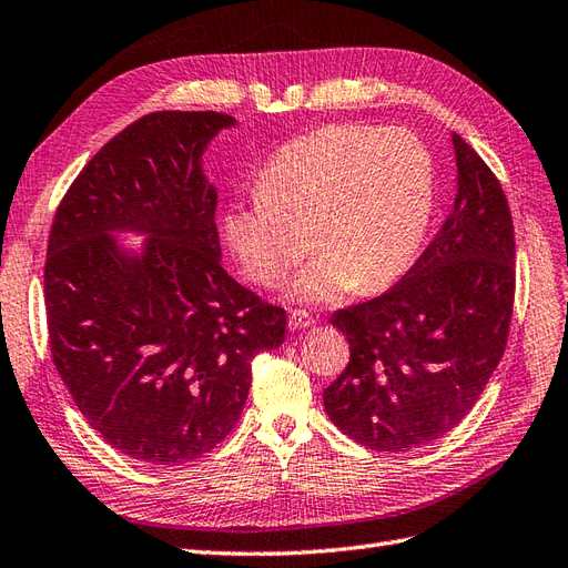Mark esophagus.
<instances>
[{"instance_id":"esophagus-1","label":"esophagus","mask_w":568,"mask_h":568,"mask_svg":"<svg viewBox=\"0 0 568 568\" xmlns=\"http://www.w3.org/2000/svg\"><path fill=\"white\" fill-rule=\"evenodd\" d=\"M313 323H315L313 315L306 313V311H292V313H288V327H292V329H306Z\"/></svg>"}]
</instances>
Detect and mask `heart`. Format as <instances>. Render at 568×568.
Segmentation results:
<instances>
[{"label":"heart","mask_w":568,"mask_h":568,"mask_svg":"<svg viewBox=\"0 0 568 568\" xmlns=\"http://www.w3.org/2000/svg\"><path fill=\"white\" fill-rule=\"evenodd\" d=\"M432 151L407 130L329 124L270 156L260 190L226 206L224 236L247 280L276 288L303 255L298 301L376 294L417 260L432 226Z\"/></svg>","instance_id":"1"}]
</instances>
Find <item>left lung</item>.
Listing matches in <instances>:
<instances>
[{
    "mask_svg": "<svg viewBox=\"0 0 568 568\" xmlns=\"http://www.w3.org/2000/svg\"><path fill=\"white\" fill-rule=\"evenodd\" d=\"M458 195L436 239L388 292L332 315L349 364L323 403L339 432L399 453L448 434L499 366L516 294L514 219L501 183L453 132Z\"/></svg>",
    "mask_w": 568,
    "mask_h": 568,
    "instance_id": "obj_1",
    "label": "left lung"
}]
</instances>
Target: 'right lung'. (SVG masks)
Here are the masks:
<instances>
[{"mask_svg":"<svg viewBox=\"0 0 568 568\" xmlns=\"http://www.w3.org/2000/svg\"><path fill=\"white\" fill-rule=\"evenodd\" d=\"M236 120L161 110L113 136L62 197L45 260L54 368L110 446L192 463L241 419L251 362L284 342L286 313L221 267L216 187L202 156ZM118 232H140L130 252Z\"/></svg>","mask_w":568,"mask_h":568,"instance_id":"add662e5","label":"right lung"}]
</instances>
